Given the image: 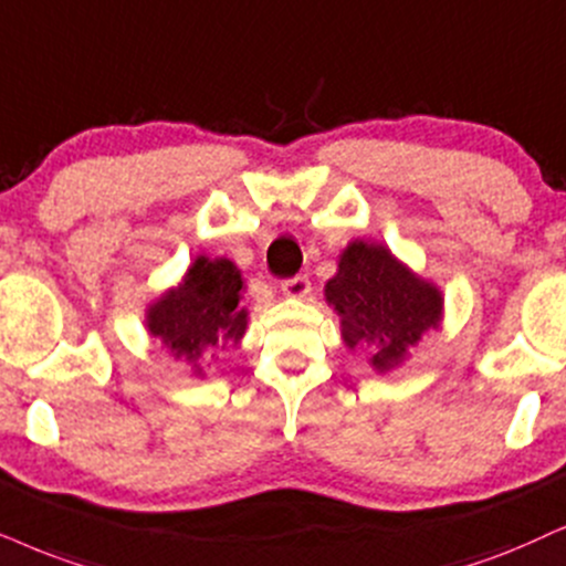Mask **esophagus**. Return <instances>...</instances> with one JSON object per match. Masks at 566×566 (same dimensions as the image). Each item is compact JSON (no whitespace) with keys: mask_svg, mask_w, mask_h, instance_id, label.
Returning a JSON list of instances; mask_svg holds the SVG:
<instances>
[{"mask_svg":"<svg viewBox=\"0 0 566 566\" xmlns=\"http://www.w3.org/2000/svg\"><path fill=\"white\" fill-rule=\"evenodd\" d=\"M282 292L287 297H305L307 292H311V279L305 274H297V276H290L282 282Z\"/></svg>","mask_w":566,"mask_h":566,"instance_id":"34e87169","label":"esophagus"}]
</instances>
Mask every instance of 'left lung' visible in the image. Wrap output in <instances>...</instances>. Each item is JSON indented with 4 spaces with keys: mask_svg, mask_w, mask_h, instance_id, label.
Wrapping results in <instances>:
<instances>
[{
    "mask_svg": "<svg viewBox=\"0 0 566 566\" xmlns=\"http://www.w3.org/2000/svg\"><path fill=\"white\" fill-rule=\"evenodd\" d=\"M326 300L342 318L347 347H374V368L389 370L428 328L439 324V290L415 279L384 245L357 240L326 284Z\"/></svg>",
    "mask_w": 566,
    "mask_h": 566,
    "instance_id": "obj_1",
    "label": "left lung"
}]
</instances>
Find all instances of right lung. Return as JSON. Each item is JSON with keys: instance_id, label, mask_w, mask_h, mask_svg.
Here are the masks:
<instances>
[{"instance_id": "obj_1", "label": "right lung", "mask_w": 566, "mask_h": 566, "mask_svg": "<svg viewBox=\"0 0 566 566\" xmlns=\"http://www.w3.org/2000/svg\"><path fill=\"white\" fill-rule=\"evenodd\" d=\"M242 279L232 261L198 259L177 290L148 311V328L177 357L196 360L206 349L238 345L248 313L238 307Z\"/></svg>"}]
</instances>
